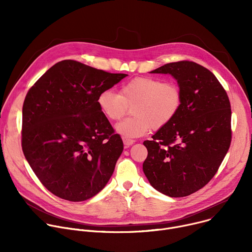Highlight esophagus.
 I'll use <instances>...</instances> for the list:
<instances>
[{
  "instance_id": "34e87169",
  "label": "esophagus",
  "mask_w": 252,
  "mask_h": 252,
  "mask_svg": "<svg viewBox=\"0 0 252 252\" xmlns=\"http://www.w3.org/2000/svg\"><path fill=\"white\" fill-rule=\"evenodd\" d=\"M123 140H124V143H125V147L126 148L130 147L132 143L134 142V139H128V138H126V137H123Z\"/></svg>"
}]
</instances>
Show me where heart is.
Instances as JSON below:
<instances>
[{"instance_id": "obj_1", "label": "heart", "mask_w": 252, "mask_h": 252, "mask_svg": "<svg viewBox=\"0 0 252 252\" xmlns=\"http://www.w3.org/2000/svg\"><path fill=\"white\" fill-rule=\"evenodd\" d=\"M96 102L101 114L112 122L124 118L132 107V118L119 123L117 131L132 139L146 135L151 128L161 129L181 112L183 90L174 81L137 77L124 84L119 94L112 90L101 92Z\"/></svg>"}]
</instances>
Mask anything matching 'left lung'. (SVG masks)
<instances>
[{"label":"left lung","instance_id":"left-lung-1","mask_svg":"<svg viewBox=\"0 0 252 252\" xmlns=\"http://www.w3.org/2000/svg\"><path fill=\"white\" fill-rule=\"evenodd\" d=\"M151 73L175 78L184 102L168 126L143 141L148 158L142 169L163 194L188 196L210 182L230 147V101L217 77L194 62L165 63Z\"/></svg>","mask_w":252,"mask_h":252}]
</instances>
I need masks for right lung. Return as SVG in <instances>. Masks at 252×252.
Returning <instances> with one entry per match:
<instances>
[{
	"instance_id": "add662e5",
	"label": "right lung",
	"mask_w": 252,
	"mask_h": 252,
	"mask_svg": "<svg viewBox=\"0 0 252 252\" xmlns=\"http://www.w3.org/2000/svg\"><path fill=\"white\" fill-rule=\"evenodd\" d=\"M126 76L64 60L29 90L23 104L22 149L53 194L84 201L110 181L124 143L96 98Z\"/></svg>"
}]
</instances>
